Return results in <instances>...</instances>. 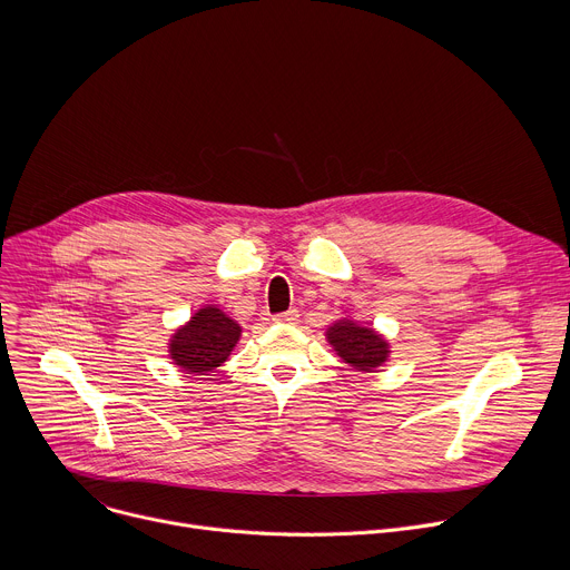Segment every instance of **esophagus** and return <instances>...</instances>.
I'll list each match as a JSON object with an SVG mask.
<instances>
[{
    "label": "esophagus",
    "instance_id": "obj_1",
    "mask_svg": "<svg viewBox=\"0 0 570 570\" xmlns=\"http://www.w3.org/2000/svg\"><path fill=\"white\" fill-rule=\"evenodd\" d=\"M297 317H299L297 308H288V311H284V313L273 315V320H275L277 324H295V322H297Z\"/></svg>",
    "mask_w": 570,
    "mask_h": 570
}]
</instances>
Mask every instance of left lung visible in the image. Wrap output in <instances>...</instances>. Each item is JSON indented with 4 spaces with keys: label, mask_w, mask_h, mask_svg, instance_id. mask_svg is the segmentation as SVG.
I'll list each match as a JSON object with an SVG mask.
<instances>
[{
    "label": "left lung",
    "mask_w": 570,
    "mask_h": 570,
    "mask_svg": "<svg viewBox=\"0 0 570 570\" xmlns=\"http://www.w3.org/2000/svg\"><path fill=\"white\" fill-rule=\"evenodd\" d=\"M327 341L334 352L358 372H374L390 356L387 341L372 327H361L354 320L343 317L327 330Z\"/></svg>",
    "instance_id": "1"
}]
</instances>
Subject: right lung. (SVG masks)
<instances>
[{
	"label": "right lung",
	"mask_w": 570,
	"mask_h": 570,
	"mask_svg": "<svg viewBox=\"0 0 570 570\" xmlns=\"http://www.w3.org/2000/svg\"><path fill=\"white\" fill-rule=\"evenodd\" d=\"M238 338V324L218 306L207 304L171 336L169 354L187 374H205L227 361Z\"/></svg>",
	"instance_id": "add662e5"
}]
</instances>
